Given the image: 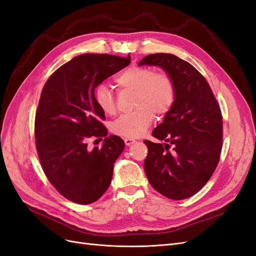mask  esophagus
<instances>
[{"mask_svg":"<svg viewBox=\"0 0 256 256\" xmlns=\"http://www.w3.org/2000/svg\"><path fill=\"white\" fill-rule=\"evenodd\" d=\"M124 141H125V144L128 145V146L136 143V140H134V138H124Z\"/></svg>","mask_w":256,"mask_h":256,"instance_id":"34e87169","label":"esophagus"}]
</instances>
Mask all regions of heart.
Returning <instances> with one entry per match:
<instances>
[{
  "instance_id": "heart-1",
  "label": "heart",
  "mask_w": 256,
  "mask_h": 256,
  "mask_svg": "<svg viewBox=\"0 0 256 256\" xmlns=\"http://www.w3.org/2000/svg\"><path fill=\"white\" fill-rule=\"evenodd\" d=\"M115 83L120 88L136 92L134 112L120 115L111 125L113 134L136 138L148 129L156 118L164 116L173 109L177 97L176 83L166 72H156L150 67L131 66L116 76ZM94 102L104 114H114L116 106L112 92L100 83L92 92Z\"/></svg>"
}]
</instances>
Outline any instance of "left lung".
I'll use <instances>...</instances> for the list:
<instances>
[{
  "instance_id": "1",
  "label": "left lung",
  "mask_w": 256,
  "mask_h": 256,
  "mask_svg": "<svg viewBox=\"0 0 256 256\" xmlns=\"http://www.w3.org/2000/svg\"><path fill=\"white\" fill-rule=\"evenodd\" d=\"M138 65L160 66L176 83L173 109L152 131L166 144L145 140L144 170L154 190L171 200L194 196L219 164L223 122L220 106L198 69L174 54H150Z\"/></svg>"
}]
</instances>
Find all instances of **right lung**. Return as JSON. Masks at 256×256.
<instances>
[{
  "label": "right lung",
  "mask_w": 256,
  "mask_h": 256,
  "mask_svg": "<svg viewBox=\"0 0 256 256\" xmlns=\"http://www.w3.org/2000/svg\"><path fill=\"white\" fill-rule=\"evenodd\" d=\"M130 60V56L81 54L58 68L42 88L34 128L38 158L51 184L74 203H94L111 184L125 143L118 136L105 138L104 113L92 92ZM90 137H104V145L90 151Z\"/></svg>",
  "instance_id": "right-lung-1"
}]
</instances>
